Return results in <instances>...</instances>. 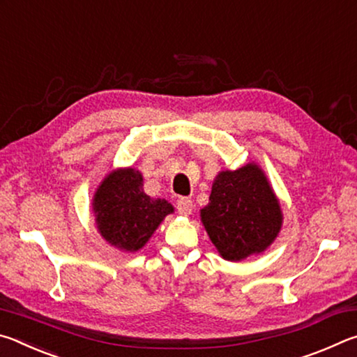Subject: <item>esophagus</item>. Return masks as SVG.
Masks as SVG:
<instances>
[{
    "mask_svg": "<svg viewBox=\"0 0 357 357\" xmlns=\"http://www.w3.org/2000/svg\"><path fill=\"white\" fill-rule=\"evenodd\" d=\"M176 209H178V213L181 215H189L192 213V209H193V203H192L190 198L181 197V198H178V202H176Z\"/></svg>",
    "mask_w": 357,
    "mask_h": 357,
    "instance_id": "obj_1",
    "label": "esophagus"
}]
</instances>
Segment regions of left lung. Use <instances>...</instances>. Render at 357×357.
<instances>
[{
	"label": "left lung",
	"mask_w": 357,
	"mask_h": 357,
	"mask_svg": "<svg viewBox=\"0 0 357 357\" xmlns=\"http://www.w3.org/2000/svg\"><path fill=\"white\" fill-rule=\"evenodd\" d=\"M202 220L220 255L239 261L273 243L282 211L263 172L249 164L217 174Z\"/></svg>",
	"instance_id": "obj_1"
}]
</instances>
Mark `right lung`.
Instances as JSON below:
<instances>
[{
    "instance_id": "add662e5",
    "label": "right lung",
    "mask_w": 357,
    "mask_h": 357,
    "mask_svg": "<svg viewBox=\"0 0 357 357\" xmlns=\"http://www.w3.org/2000/svg\"><path fill=\"white\" fill-rule=\"evenodd\" d=\"M96 223L102 236L121 250L135 252L148 243L173 206L143 192L142 174L126 168L104 179L94 195Z\"/></svg>"
}]
</instances>
